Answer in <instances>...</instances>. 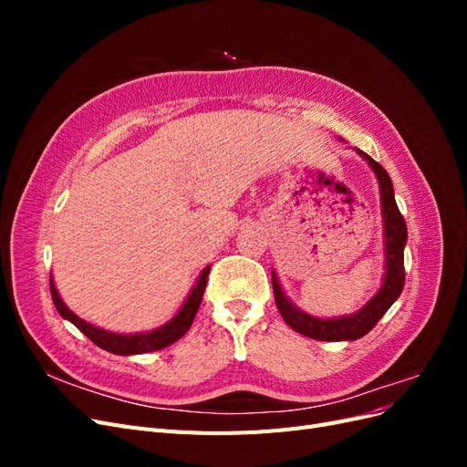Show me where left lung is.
<instances>
[{"mask_svg":"<svg viewBox=\"0 0 467 467\" xmlns=\"http://www.w3.org/2000/svg\"><path fill=\"white\" fill-rule=\"evenodd\" d=\"M362 158L368 161L372 171L376 173L379 185V202H381V218H384V253H386V275L381 282L379 290L372 296L368 304H364L357 314L333 319H319L302 312L296 307L286 294L282 292L280 282L273 271V290L275 302L280 316L290 325L294 331L306 335L316 341H357L368 331L374 329V325L381 319L391 304L400 298V294L405 285V266H403V249L407 244V223L401 216L393 196L391 179L386 173V169L378 161H374L368 153L357 150Z\"/></svg>","mask_w":467,"mask_h":467,"instance_id":"1","label":"left lung"}]
</instances>
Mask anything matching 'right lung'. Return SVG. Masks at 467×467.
Instances as JSON below:
<instances>
[{
    "instance_id": "1",
    "label": "right lung",
    "mask_w": 467,
    "mask_h": 467,
    "mask_svg": "<svg viewBox=\"0 0 467 467\" xmlns=\"http://www.w3.org/2000/svg\"><path fill=\"white\" fill-rule=\"evenodd\" d=\"M208 273H210V266H206L204 271L201 273L199 280H196L194 288L189 294V298L185 300V304L181 306L177 316L173 319H169L165 325H161V327L153 329L150 333L120 335V333H110V331H105L101 327H95V325L79 319L72 312V309H69L62 302L60 294H58V290H56L54 282H52V276H50V292H52V300H54L56 309H58V314L64 319L72 321L76 327L83 335H86L88 338H91V341L97 347H101V348L112 352V355L129 357V355H142V352H153V350L165 348L169 345H173L175 341H179V338L191 329V325L194 321V316H196V312H199L201 302H202V294H204V288H206Z\"/></svg>"
}]
</instances>
